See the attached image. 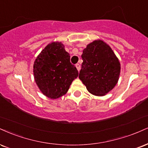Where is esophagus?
Wrapping results in <instances>:
<instances>
[{"label": "esophagus", "mask_w": 148, "mask_h": 148, "mask_svg": "<svg viewBox=\"0 0 148 148\" xmlns=\"http://www.w3.org/2000/svg\"><path fill=\"white\" fill-rule=\"evenodd\" d=\"M76 69H77V70L79 72L80 69H81V65H80L79 64H76Z\"/></svg>", "instance_id": "34e87169"}]
</instances>
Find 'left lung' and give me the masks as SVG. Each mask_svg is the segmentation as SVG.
<instances>
[{
    "label": "left lung",
    "mask_w": 148,
    "mask_h": 148,
    "mask_svg": "<svg viewBox=\"0 0 148 148\" xmlns=\"http://www.w3.org/2000/svg\"><path fill=\"white\" fill-rule=\"evenodd\" d=\"M81 57L79 78L88 91L98 97L111 91L118 83L121 64L110 45L102 40H94L83 49Z\"/></svg>",
    "instance_id": "obj_1"
}]
</instances>
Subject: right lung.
Instances as JSON below:
<instances>
[{"instance_id": "obj_1", "label": "right lung", "mask_w": 148, "mask_h": 148, "mask_svg": "<svg viewBox=\"0 0 148 148\" xmlns=\"http://www.w3.org/2000/svg\"><path fill=\"white\" fill-rule=\"evenodd\" d=\"M34 76L44 95L56 99L65 95L79 72L70 63V56L61 42L49 43L34 63Z\"/></svg>"}]
</instances>
